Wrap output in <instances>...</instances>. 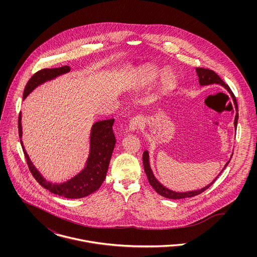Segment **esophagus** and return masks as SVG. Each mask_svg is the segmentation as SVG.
Wrapping results in <instances>:
<instances>
[{"instance_id": "34e87169", "label": "esophagus", "mask_w": 257, "mask_h": 257, "mask_svg": "<svg viewBox=\"0 0 257 257\" xmlns=\"http://www.w3.org/2000/svg\"><path fill=\"white\" fill-rule=\"evenodd\" d=\"M143 123V118L142 116L140 115H137V116H134L130 119V122H128V127L131 131H137L141 124Z\"/></svg>"}]
</instances>
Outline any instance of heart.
<instances>
[{"label": "heart", "mask_w": 257, "mask_h": 257, "mask_svg": "<svg viewBox=\"0 0 257 257\" xmlns=\"http://www.w3.org/2000/svg\"><path fill=\"white\" fill-rule=\"evenodd\" d=\"M160 75V69L154 65L148 64L141 67L137 73L136 79L140 86H146L154 82ZM175 83V76L171 71H166L161 75V84L165 88H170Z\"/></svg>", "instance_id": "1"}]
</instances>
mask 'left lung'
<instances>
[{"label": "left lung", "instance_id": "1", "mask_svg": "<svg viewBox=\"0 0 257 257\" xmlns=\"http://www.w3.org/2000/svg\"><path fill=\"white\" fill-rule=\"evenodd\" d=\"M196 72L197 75L199 77V83L201 86H206V85H211V84H220L222 87H224L226 89V91L230 94V97L232 98V101H233V104H234V108H235V117H234V128H235V132H236V125H237V119H238V109H237V103H236V99L233 95V93L231 92L230 88L221 80L220 78V76L217 73H215L213 70H210V69H206V68H196ZM232 156V154H231ZM230 161V158L229 160L225 163V165L223 166L222 170L220 171V173L225 169V167L227 166V164L229 163ZM143 162H144V167H145V171H146V174H147V179H148V182L152 186V188L161 196L165 197V198H168V199H174V200H177V199H184V198H190V197H194V196H197L201 193H203L204 191H206L211 185H213L214 182L217 180V178L220 176V174L211 182L209 185L199 189V190H194V191H188V192H175V191H172L166 187H164L162 184L160 183L156 178L155 176L153 175V172L150 168V164H149V154H148V151L146 150L144 152V155H143Z\"/></svg>", "mask_w": 257, "mask_h": 257}]
</instances>
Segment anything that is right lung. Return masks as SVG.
<instances>
[{
    "instance_id": "obj_1",
    "label": "right lung",
    "mask_w": 257,
    "mask_h": 257,
    "mask_svg": "<svg viewBox=\"0 0 257 257\" xmlns=\"http://www.w3.org/2000/svg\"><path fill=\"white\" fill-rule=\"evenodd\" d=\"M69 71V66L41 69L37 71L29 80L24 91L23 99L25 100L37 86L43 84L46 81L53 80L60 75L68 73ZM113 121V118L99 120L92 125L90 134V153L85 167L71 179L62 183H52L43 178V176L39 173V171L31 161L21 140L27 163L33 176L38 183L49 192L65 197L67 199L84 198L97 191L106 178L110 157L115 145V139L112 133ZM19 136L20 139H22V112H20L19 115Z\"/></svg>"
}]
</instances>
